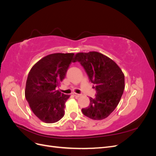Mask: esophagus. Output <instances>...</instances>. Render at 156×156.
Wrapping results in <instances>:
<instances>
[{
    "label": "esophagus",
    "mask_w": 156,
    "mask_h": 156,
    "mask_svg": "<svg viewBox=\"0 0 156 156\" xmlns=\"http://www.w3.org/2000/svg\"><path fill=\"white\" fill-rule=\"evenodd\" d=\"M73 96L75 97H76V98H79V97H81V94H77V93H73Z\"/></svg>",
    "instance_id": "esophagus-1"
}]
</instances>
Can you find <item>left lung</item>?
Wrapping results in <instances>:
<instances>
[{
    "mask_svg": "<svg viewBox=\"0 0 156 156\" xmlns=\"http://www.w3.org/2000/svg\"><path fill=\"white\" fill-rule=\"evenodd\" d=\"M79 62L95 84L96 98H90V105L83 114L93 120L109 116L119 104L125 87L124 74L114 61L96 51L76 54L73 62Z\"/></svg>",
    "mask_w": 156,
    "mask_h": 156,
    "instance_id": "obj_1",
    "label": "left lung"
}]
</instances>
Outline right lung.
<instances>
[{"mask_svg": "<svg viewBox=\"0 0 156 156\" xmlns=\"http://www.w3.org/2000/svg\"><path fill=\"white\" fill-rule=\"evenodd\" d=\"M74 53L47 55L30 70L25 87V98L34 114L45 123L52 124L64 115L65 103L70 95L56 90L65 78Z\"/></svg>", "mask_w": 156, "mask_h": 156, "instance_id": "obj_1", "label": "right lung"}]
</instances>
